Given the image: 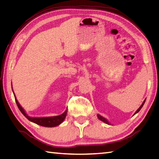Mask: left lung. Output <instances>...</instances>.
<instances>
[{"mask_svg": "<svg viewBox=\"0 0 159 159\" xmlns=\"http://www.w3.org/2000/svg\"><path fill=\"white\" fill-rule=\"evenodd\" d=\"M145 101H146V99L145 100H144L143 101V103L142 104V105H141V106L139 107V109H137V110L135 112V114H134V115H135V114H137V113H138L139 111H140V109H142V107H143V104L144 103H145ZM97 117H98V119H99L100 120H101V121H103V122H105V123H106V124H107V125H111V124H110V123H109V122H108V120H107L106 119V118H105L104 117H103V116H101V115H99V114H97Z\"/></svg>", "mask_w": 159, "mask_h": 159, "instance_id": "obj_1", "label": "left lung"}]
</instances>
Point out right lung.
I'll use <instances>...</instances> for the list:
<instances>
[{
    "instance_id": "1",
    "label": "right lung",
    "mask_w": 159,
    "mask_h": 159,
    "mask_svg": "<svg viewBox=\"0 0 159 159\" xmlns=\"http://www.w3.org/2000/svg\"><path fill=\"white\" fill-rule=\"evenodd\" d=\"M14 97H15V99H16V102L17 107H18L20 111L22 113V114L25 116L29 120H30V122H33L38 125L45 126V127H54V126L61 125V123L64 121V120L65 119L66 116V114H67V110H66L64 113H63V114L59 116H50V117H41V118L30 117V116L27 115L25 110H24V109L22 108V107L20 105V104L18 103V101H17V98L15 96V94H14Z\"/></svg>"
}]
</instances>
